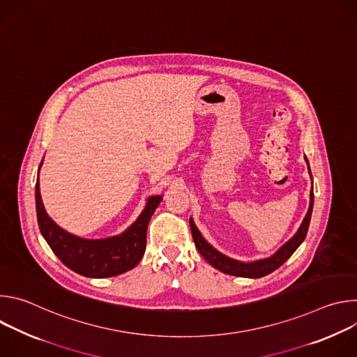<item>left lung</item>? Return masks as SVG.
<instances>
[{"mask_svg":"<svg viewBox=\"0 0 357 357\" xmlns=\"http://www.w3.org/2000/svg\"><path fill=\"white\" fill-rule=\"evenodd\" d=\"M305 161H307V164H308L307 157H305ZM308 169H310V164H308ZM310 174H311V169H310ZM311 178H312V175H311ZM312 208H314V188L310 195V208H308L307 216H305V219L302 220L298 231L284 245H281L278 248V251H275L271 257L257 260V261H251V263H243V261H238V260L225 256V254L218 251L213 245H211L205 238H203V236L195 226L192 218L189 219V225H190L192 237H193L196 248L199 250L203 259H205L211 266H213L216 270H219L225 274H230V275H236V277H247V278H260V277L268 275L270 273H273L278 267H281L292 256L294 251L301 245V243L305 240V237H307L310 222H311V215H312Z\"/></svg>","mask_w":357,"mask_h":357,"instance_id":"obj_1","label":"left lung"}]
</instances>
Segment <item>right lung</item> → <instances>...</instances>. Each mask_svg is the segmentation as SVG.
<instances>
[{
  "label": "right lung",
  "mask_w": 357,
  "mask_h": 357,
  "mask_svg": "<svg viewBox=\"0 0 357 357\" xmlns=\"http://www.w3.org/2000/svg\"><path fill=\"white\" fill-rule=\"evenodd\" d=\"M161 200V195L148 197L142 213L121 234L87 240L70 234L47 216L39 192V179L35 185L36 218L43 238L68 268L89 278L120 275L139 263L145 251L148 223Z\"/></svg>",
  "instance_id": "right-lung-1"
}]
</instances>
